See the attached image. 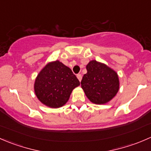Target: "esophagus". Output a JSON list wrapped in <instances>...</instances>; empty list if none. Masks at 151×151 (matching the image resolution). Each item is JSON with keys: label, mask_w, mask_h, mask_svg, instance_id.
<instances>
[{"label": "esophagus", "mask_w": 151, "mask_h": 151, "mask_svg": "<svg viewBox=\"0 0 151 151\" xmlns=\"http://www.w3.org/2000/svg\"><path fill=\"white\" fill-rule=\"evenodd\" d=\"M77 78H78V80H79V81H81L82 80V74H78L77 75Z\"/></svg>", "instance_id": "esophagus-1"}]
</instances>
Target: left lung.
I'll list each match as a JSON object with an SVG mask.
<instances>
[{"label": "left lung", "mask_w": 151, "mask_h": 151, "mask_svg": "<svg viewBox=\"0 0 151 151\" xmlns=\"http://www.w3.org/2000/svg\"><path fill=\"white\" fill-rule=\"evenodd\" d=\"M87 73L81 87L91 102L103 104L115 96L119 90V79L113 69L104 63L91 60L86 66Z\"/></svg>", "instance_id": "1"}]
</instances>
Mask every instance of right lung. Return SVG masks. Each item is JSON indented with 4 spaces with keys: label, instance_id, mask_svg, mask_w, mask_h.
Segmentation results:
<instances>
[{
    "label": "right lung",
    "instance_id": "add662e5",
    "mask_svg": "<svg viewBox=\"0 0 151 151\" xmlns=\"http://www.w3.org/2000/svg\"><path fill=\"white\" fill-rule=\"evenodd\" d=\"M80 81L71 68L59 60L47 64L35 80L34 91L42 104L51 108H58L68 101L73 89Z\"/></svg>",
    "mask_w": 151,
    "mask_h": 151
}]
</instances>
